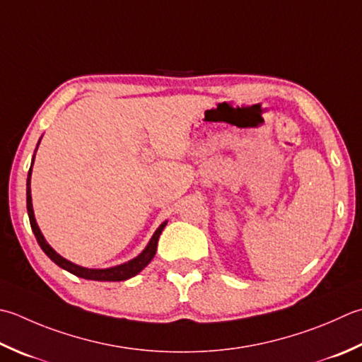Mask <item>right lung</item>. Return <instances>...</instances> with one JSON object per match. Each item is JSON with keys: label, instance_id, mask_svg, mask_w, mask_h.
Here are the masks:
<instances>
[{"label": "right lung", "instance_id": "obj_1", "mask_svg": "<svg viewBox=\"0 0 362 362\" xmlns=\"http://www.w3.org/2000/svg\"><path fill=\"white\" fill-rule=\"evenodd\" d=\"M39 146V144H37ZM34 161V158H33ZM33 168V165H31ZM31 168H30V173H28V180H26V209H28V216H30V223H31V229L35 235V240H37L39 246L42 247V251H44L47 256L52 259L56 265H59L64 270H67L69 273H72L78 278H83V279H90V281H125V279H130L133 276H136L141 270H144V268L151 264V260L153 259L155 252H157V245H158V238H160V233L161 230L165 229V226L168 224V221L163 223L160 228L155 230L153 237L151 238V242H148L146 250L139 254L138 257H134L133 260L127 262V264L122 265H117V267H112V268H105V270H90V268H83V267H78L72 262L66 260L64 257H61L59 254H56V251L53 250L52 246H49L44 235H42V232L39 229L37 223H35V218H34V211H33V202H31Z\"/></svg>", "mask_w": 362, "mask_h": 362}]
</instances>
